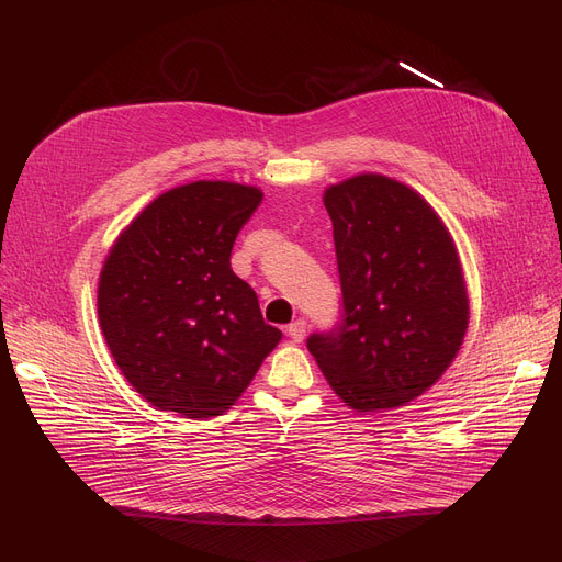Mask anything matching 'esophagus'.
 Segmentation results:
<instances>
[{
    "label": "esophagus",
    "mask_w": 562,
    "mask_h": 562,
    "mask_svg": "<svg viewBox=\"0 0 562 562\" xmlns=\"http://www.w3.org/2000/svg\"><path fill=\"white\" fill-rule=\"evenodd\" d=\"M286 333H289V337L294 339V341H303V339H305V333H307V324H305V319H296L294 324H289Z\"/></svg>",
    "instance_id": "34e87169"
}]
</instances>
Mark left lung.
Returning <instances> with one entry per match:
<instances>
[{
  "label": "left lung",
  "mask_w": 562,
  "mask_h": 562,
  "mask_svg": "<svg viewBox=\"0 0 562 562\" xmlns=\"http://www.w3.org/2000/svg\"><path fill=\"white\" fill-rule=\"evenodd\" d=\"M341 322L307 349L347 406L370 413L420 397L450 368L469 328L454 240L408 186L358 175L330 186Z\"/></svg>",
  "instance_id": "obj_1"
}]
</instances>
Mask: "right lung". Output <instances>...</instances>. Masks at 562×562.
Here are the masks:
<instances>
[{"mask_svg":"<svg viewBox=\"0 0 562 562\" xmlns=\"http://www.w3.org/2000/svg\"><path fill=\"white\" fill-rule=\"evenodd\" d=\"M263 192L194 181L162 192L119 234L99 282V322L121 374L160 411L225 413L282 333L232 271Z\"/></svg>","mask_w":562,"mask_h":562,"instance_id":"1","label":"right lung"}]
</instances>
